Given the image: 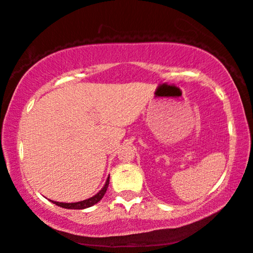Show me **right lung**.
Wrapping results in <instances>:
<instances>
[{"label":"right lung","mask_w":253,"mask_h":253,"mask_svg":"<svg viewBox=\"0 0 253 253\" xmlns=\"http://www.w3.org/2000/svg\"><path fill=\"white\" fill-rule=\"evenodd\" d=\"M109 179H110V175H108L106 183H105V186L102 187V189L100 190L98 194L92 196L91 198H87L85 200H81V202H78V203H58V202H54V200H50V202L54 203L55 205H57L59 207L67 208V210H85V208H89L91 206L95 205V204L99 203L100 200L102 199V197L106 194L108 186H109Z\"/></svg>","instance_id":"add662e5"}]
</instances>
